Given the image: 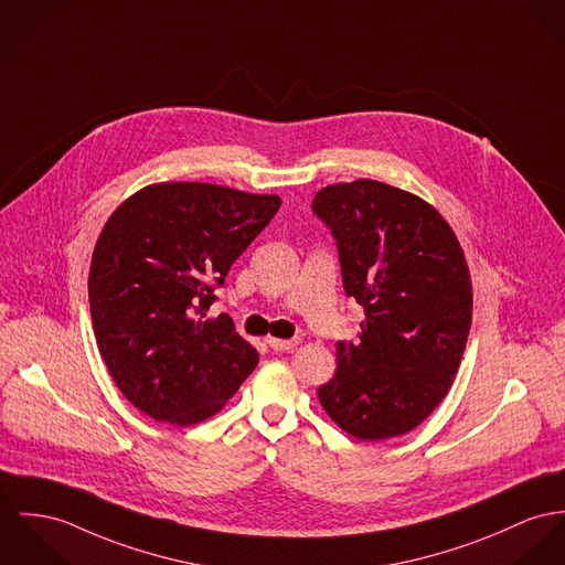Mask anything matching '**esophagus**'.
Masks as SVG:
<instances>
[{"label": "esophagus", "instance_id": "1", "mask_svg": "<svg viewBox=\"0 0 565 565\" xmlns=\"http://www.w3.org/2000/svg\"><path fill=\"white\" fill-rule=\"evenodd\" d=\"M266 344L279 352V350H295V348L301 344V340H299V338H292V340H275V338H268Z\"/></svg>", "mask_w": 565, "mask_h": 565}]
</instances>
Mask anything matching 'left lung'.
<instances>
[{"label": "left lung", "mask_w": 565, "mask_h": 565, "mask_svg": "<svg viewBox=\"0 0 565 565\" xmlns=\"http://www.w3.org/2000/svg\"><path fill=\"white\" fill-rule=\"evenodd\" d=\"M313 215L338 247L361 333L338 342L335 376L318 390L348 435L385 440L417 428L447 395L471 329V277L447 221L379 180L320 189Z\"/></svg>", "instance_id": "8db88e82"}]
</instances>
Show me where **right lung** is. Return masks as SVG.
<instances>
[{
  "mask_svg": "<svg viewBox=\"0 0 565 565\" xmlns=\"http://www.w3.org/2000/svg\"><path fill=\"white\" fill-rule=\"evenodd\" d=\"M277 195L206 182L137 191L105 223L87 277L96 344L135 408L193 426L258 365L227 313L206 318L236 258L275 217Z\"/></svg>",
  "mask_w": 565,
  "mask_h": 565,
  "instance_id": "right-lung-1",
  "label": "right lung"
}]
</instances>
